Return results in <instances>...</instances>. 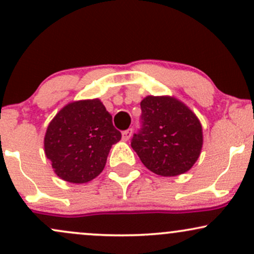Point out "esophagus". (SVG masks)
<instances>
[{
    "label": "esophagus",
    "instance_id": "esophagus-1",
    "mask_svg": "<svg viewBox=\"0 0 254 254\" xmlns=\"http://www.w3.org/2000/svg\"><path fill=\"white\" fill-rule=\"evenodd\" d=\"M131 135H132V129H127L125 130V131H123L122 137L124 141H127L130 137H131Z\"/></svg>",
    "mask_w": 254,
    "mask_h": 254
}]
</instances>
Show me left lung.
<instances>
[{
  "label": "left lung",
  "instance_id": "obj_1",
  "mask_svg": "<svg viewBox=\"0 0 254 254\" xmlns=\"http://www.w3.org/2000/svg\"><path fill=\"white\" fill-rule=\"evenodd\" d=\"M141 129L132 149L147 169L159 176H177L191 169L202 148L199 119L171 96H147L141 101Z\"/></svg>",
  "mask_w": 254,
  "mask_h": 254
}]
</instances>
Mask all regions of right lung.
<instances>
[{
	"instance_id": "1",
	"label": "right lung",
	"mask_w": 254,
	"mask_h": 254,
	"mask_svg": "<svg viewBox=\"0 0 254 254\" xmlns=\"http://www.w3.org/2000/svg\"><path fill=\"white\" fill-rule=\"evenodd\" d=\"M122 138L99 99L66 105L49 123L44 152L60 178L86 183L104 170L112 144Z\"/></svg>"
}]
</instances>
